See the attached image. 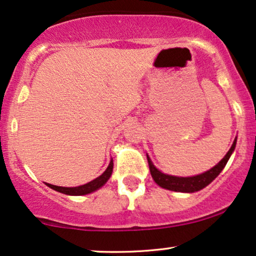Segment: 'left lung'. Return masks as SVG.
I'll list each match as a JSON object with an SVG mask.
<instances>
[{
	"mask_svg": "<svg viewBox=\"0 0 256 256\" xmlns=\"http://www.w3.org/2000/svg\"><path fill=\"white\" fill-rule=\"evenodd\" d=\"M236 146V138L232 143V148H229L224 157L218 162V164L212 169L206 171V172L197 174V176L192 177H177V176H171V174H163L162 171L157 169L156 166L152 164L150 157L148 156V168H150V172L152 178L156 182L158 186L164 188V189L172 190V192H195L198 190L206 188L208 184H210L214 180L216 177L218 176L220 172L223 170V168L226 166L229 158H230L232 151L235 150Z\"/></svg>",
	"mask_w": 256,
	"mask_h": 256,
	"instance_id": "1",
	"label": "left lung"
}]
</instances>
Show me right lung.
Listing matches in <instances>:
<instances>
[{
	"mask_svg": "<svg viewBox=\"0 0 256 256\" xmlns=\"http://www.w3.org/2000/svg\"><path fill=\"white\" fill-rule=\"evenodd\" d=\"M113 170V160H111L110 162L108 169L104 171V174H100L99 177H96V180H90V182L84 184V186H73V188H67V186H53V184L46 183L47 186H50V189L56 190V192H59L61 194H64V195H70V196H80V195H87V194H90L96 190H98L99 188H102L104 184L108 182L110 177L112 174Z\"/></svg>",
	"mask_w": 256,
	"mask_h": 256,
	"instance_id": "add662e5",
	"label": "right lung"
}]
</instances>
